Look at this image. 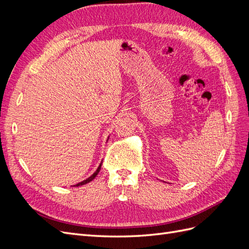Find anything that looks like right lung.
<instances>
[{
  "label": "right lung",
  "instance_id": "1",
  "mask_svg": "<svg viewBox=\"0 0 249 249\" xmlns=\"http://www.w3.org/2000/svg\"><path fill=\"white\" fill-rule=\"evenodd\" d=\"M103 163V162H102ZM102 163L100 164V166L99 167H97V169H96V171L93 173V175L91 176V177H89L87 179H84V180H83V182H81V183H79V184H77V185H74V186H82V185H85V184H87V183H89V182H91V180L97 176V173H99L100 172V170H101V167H102Z\"/></svg>",
  "mask_w": 249,
  "mask_h": 249
}]
</instances>
